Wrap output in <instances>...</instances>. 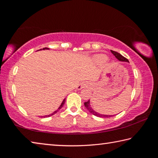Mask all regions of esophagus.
<instances>
[{"instance_id":"1","label":"esophagus","mask_w":158,"mask_h":158,"mask_svg":"<svg viewBox=\"0 0 158 158\" xmlns=\"http://www.w3.org/2000/svg\"><path fill=\"white\" fill-rule=\"evenodd\" d=\"M82 88H84V85H79V86L77 87V89H78V90H80V89H81Z\"/></svg>"}]
</instances>
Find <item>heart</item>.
I'll use <instances>...</instances> for the list:
<instances>
[{
	"mask_svg": "<svg viewBox=\"0 0 158 158\" xmlns=\"http://www.w3.org/2000/svg\"><path fill=\"white\" fill-rule=\"evenodd\" d=\"M95 59L98 63H102V62H105V61L107 60V57H106L105 55L100 54V55L96 56Z\"/></svg>",
	"mask_w": 158,
	"mask_h": 158,
	"instance_id": "obj_1",
	"label": "heart"
}]
</instances>
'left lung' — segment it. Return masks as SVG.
<instances>
[{
  "label": "left lung",
  "instance_id": "8db88e82",
  "mask_svg": "<svg viewBox=\"0 0 158 158\" xmlns=\"http://www.w3.org/2000/svg\"><path fill=\"white\" fill-rule=\"evenodd\" d=\"M111 52L115 56V57H116L118 60H120V61H125V62H129V60H128L126 58H125L124 56H123L121 54H120L119 53H118L116 52H114V51H112V50H111ZM84 105L85 106V108H86L88 110H89L90 112V113H91L93 115H95V116H98V117H100V118H109V117L112 116H109V115L100 114H98V112H95L91 108V106H90V101L89 100L88 101V102H84Z\"/></svg>",
  "mask_w": 158,
  "mask_h": 158
}]
</instances>
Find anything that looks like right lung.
Instances as JSON below:
<instances>
[{"label": "right lung", "instance_id": "right-lung-1", "mask_svg": "<svg viewBox=\"0 0 158 158\" xmlns=\"http://www.w3.org/2000/svg\"><path fill=\"white\" fill-rule=\"evenodd\" d=\"M49 49V48H47V47H45V48H43V49ZM65 99H64L63 100V102L61 103V105H60V106H59V107H58V109H57L56 111H55L54 112H53L52 114H49V115H47V116H44V117H49V116H53V114H55L56 113L57 111H58V110H60V109L63 107V105L64 104H65Z\"/></svg>", "mask_w": 158, "mask_h": 158}]
</instances>
